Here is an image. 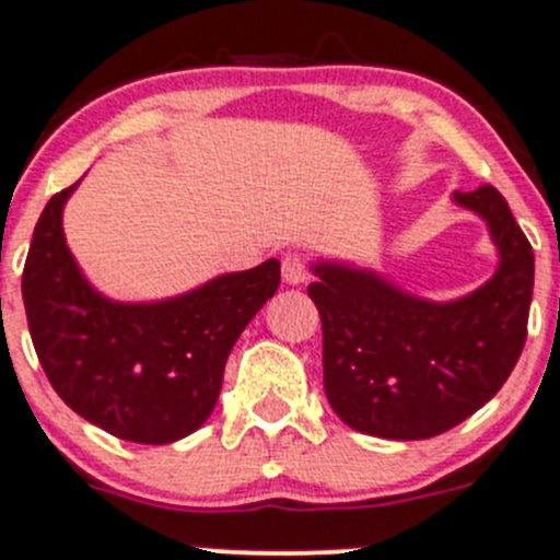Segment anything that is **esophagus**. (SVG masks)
I'll return each mask as SVG.
<instances>
[{
	"mask_svg": "<svg viewBox=\"0 0 560 560\" xmlns=\"http://www.w3.org/2000/svg\"><path fill=\"white\" fill-rule=\"evenodd\" d=\"M304 280H307V264H304V258L296 256V253H288V256L282 258V282L299 285V282Z\"/></svg>",
	"mask_w": 560,
	"mask_h": 560,
	"instance_id": "esophagus-1",
	"label": "esophagus"
}]
</instances>
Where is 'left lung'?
I'll list each match as a JSON object with an SVG mask.
<instances>
[{
	"instance_id": "left-lung-1",
	"label": "left lung",
	"mask_w": 560,
	"mask_h": 560,
	"mask_svg": "<svg viewBox=\"0 0 560 560\" xmlns=\"http://www.w3.org/2000/svg\"><path fill=\"white\" fill-rule=\"evenodd\" d=\"M452 201L487 223L498 269L452 302L408 293L373 269L315 261L307 293L324 326V389L348 428L375 439L446 433L495 397L528 335L534 250L501 192Z\"/></svg>"
}]
</instances>
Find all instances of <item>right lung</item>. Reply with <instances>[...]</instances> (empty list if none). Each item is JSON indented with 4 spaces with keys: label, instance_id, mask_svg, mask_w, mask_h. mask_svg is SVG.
Wrapping results in <instances>:
<instances>
[{
    "label": "right lung",
    "instance_id": "add662e5",
    "mask_svg": "<svg viewBox=\"0 0 560 560\" xmlns=\"http://www.w3.org/2000/svg\"><path fill=\"white\" fill-rule=\"evenodd\" d=\"M75 187L43 209L21 280L37 359L86 422L132 444H174L212 413L231 348L278 291L280 261L158 302H116L84 278L65 242Z\"/></svg>",
    "mask_w": 560,
    "mask_h": 560
}]
</instances>
